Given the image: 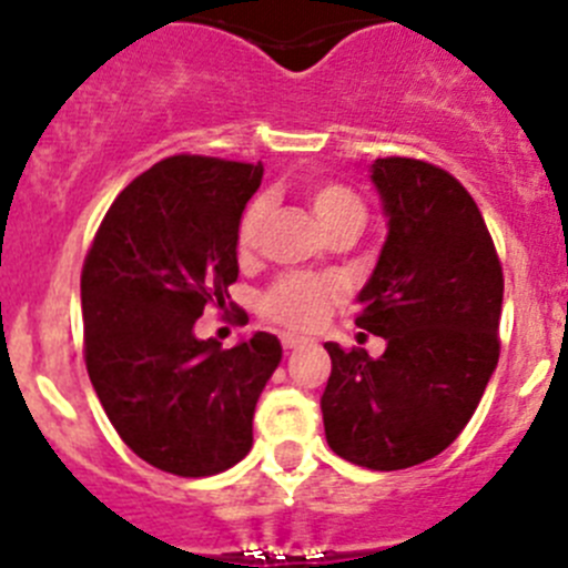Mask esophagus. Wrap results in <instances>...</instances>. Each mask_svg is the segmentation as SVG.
Segmentation results:
<instances>
[{
	"label": "esophagus",
	"instance_id": "esophagus-1",
	"mask_svg": "<svg viewBox=\"0 0 568 568\" xmlns=\"http://www.w3.org/2000/svg\"><path fill=\"white\" fill-rule=\"evenodd\" d=\"M307 344V338H301V335H281V346L287 349V353H293V349H301V346Z\"/></svg>",
	"mask_w": 568,
	"mask_h": 568
}]
</instances>
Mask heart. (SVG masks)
I'll use <instances>...</instances> for the list:
<instances>
[{
    "instance_id": "1",
    "label": "heart",
    "mask_w": 568,
    "mask_h": 568,
    "mask_svg": "<svg viewBox=\"0 0 568 568\" xmlns=\"http://www.w3.org/2000/svg\"><path fill=\"white\" fill-rule=\"evenodd\" d=\"M310 207H313L315 219L324 230H333L338 224H364V202L353 187H346L341 182H321L310 187ZM267 219V202L255 199L247 204V210L241 213L239 233H235V244L239 253L247 255L258 247L261 227ZM335 298L333 284L315 275H287V278L275 281L273 287L261 298V310L275 324L293 329H313L321 321L327 318L329 304Z\"/></svg>"
}]
</instances>
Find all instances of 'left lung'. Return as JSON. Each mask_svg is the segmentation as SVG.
Here are the masks:
<instances>
[{"label": "left lung", "instance_id": "8db88e82", "mask_svg": "<svg viewBox=\"0 0 568 568\" xmlns=\"http://www.w3.org/2000/svg\"><path fill=\"white\" fill-rule=\"evenodd\" d=\"M386 215L378 264L358 293V324L386 349L327 346L321 395L335 455L366 469L424 464L453 444L500 355L504 273L478 204L464 184L418 159L369 168Z\"/></svg>", "mask_w": 568, "mask_h": 568}]
</instances>
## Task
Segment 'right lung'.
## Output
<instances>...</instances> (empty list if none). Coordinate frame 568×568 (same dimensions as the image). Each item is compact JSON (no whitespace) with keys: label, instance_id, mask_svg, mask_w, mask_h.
<instances>
[{"label":"right lung","instance_id":"add662e5","mask_svg":"<svg viewBox=\"0 0 568 568\" xmlns=\"http://www.w3.org/2000/svg\"><path fill=\"white\" fill-rule=\"evenodd\" d=\"M264 168L170 155L115 195L82 267L84 364L115 433L155 469L204 478L253 446L275 335L195 338L239 278L235 233Z\"/></svg>","mask_w":568,"mask_h":568}]
</instances>
